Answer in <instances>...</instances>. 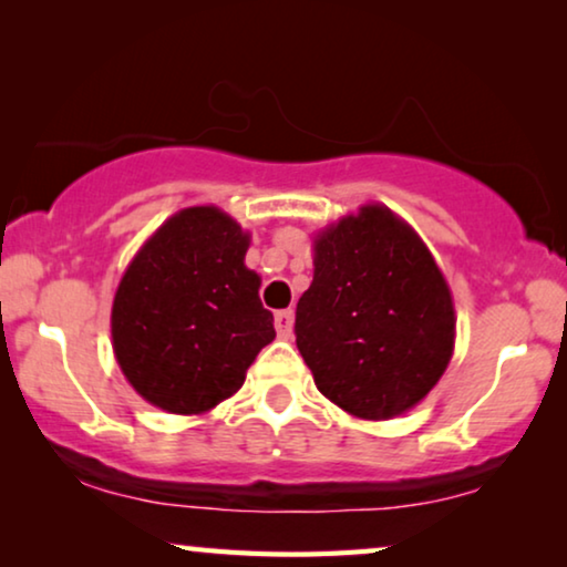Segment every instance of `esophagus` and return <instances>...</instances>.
Returning a JSON list of instances; mask_svg holds the SVG:
<instances>
[{
  "label": "esophagus",
  "mask_w": 567,
  "mask_h": 567,
  "mask_svg": "<svg viewBox=\"0 0 567 567\" xmlns=\"http://www.w3.org/2000/svg\"><path fill=\"white\" fill-rule=\"evenodd\" d=\"M274 324H276L278 338H291V332H293V312H291V309H281V312H276Z\"/></svg>",
  "instance_id": "esophagus-1"
}]
</instances>
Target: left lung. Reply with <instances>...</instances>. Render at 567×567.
Instances as JSON below:
<instances>
[{
  "label": "left lung",
  "instance_id": "obj_1",
  "mask_svg": "<svg viewBox=\"0 0 567 567\" xmlns=\"http://www.w3.org/2000/svg\"><path fill=\"white\" fill-rule=\"evenodd\" d=\"M454 301L415 229L369 204L315 237L297 348L324 398L363 421L415 408L454 351Z\"/></svg>",
  "mask_w": 567,
  "mask_h": 567
}]
</instances>
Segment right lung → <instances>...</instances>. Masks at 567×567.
Masks as SVG:
<instances>
[{"label": "right lung", "instance_id": "right-lung-1", "mask_svg": "<svg viewBox=\"0 0 567 567\" xmlns=\"http://www.w3.org/2000/svg\"><path fill=\"white\" fill-rule=\"evenodd\" d=\"M250 235L216 206L162 224L123 274L113 299L115 361L146 402L198 415L235 394L276 338L245 266Z\"/></svg>", "mask_w": 567, "mask_h": 567}]
</instances>
